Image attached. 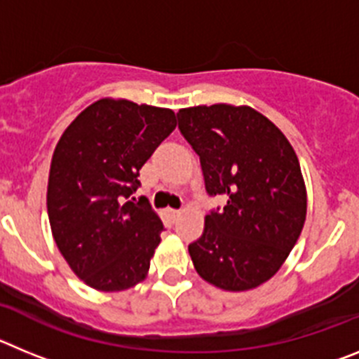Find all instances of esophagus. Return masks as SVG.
Instances as JSON below:
<instances>
[{
    "label": "esophagus",
    "instance_id": "34e87169",
    "mask_svg": "<svg viewBox=\"0 0 359 359\" xmlns=\"http://www.w3.org/2000/svg\"><path fill=\"white\" fill-rule=\"evenodd\" d=\"M182 214V210H177V208H169V215L170 217H177V215Z\"/></svg>",
    "mask_w": 359,
    "mask_h": 359
}]
</instances>
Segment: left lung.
Masks as SVG:
<instances>
[{
    "label": "left lung",
    "instance_id": "1",
    "mask_svg": "<svg viewBox=\"0 0 359 359\" xmlns=\"http://www.w3.org/2000/svg\"><path fill=\"white\" fill-rule=\"evenodd\" d=\"M177 122L201 161L208 196H226L189 244L196 271L224 291L261 286L284 264L306 221V185L293 147L248 106L187 107Z\"/></svg>",
    "mask_w": 359,
    "mask_h": 359
}]
</instances>
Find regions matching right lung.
I'll return each mask as SVG.
<instances>
[{"label": "right lung", "instance_id": "1", "mask_svg": "<svg viewBox=\"0 0 359 359\" xmlns=\"http://www.w3.org/2000/svg\"><path fill=\"white\" fill-rule=\"evenodd\" d=\"M176 128L172 109L102 98L62 133L50 165V226L73 273L98 291L144 280L163 223L140 187V169Z\"/></svg>", "mask_w": 359, "mask_h": 359}]
</instances>
